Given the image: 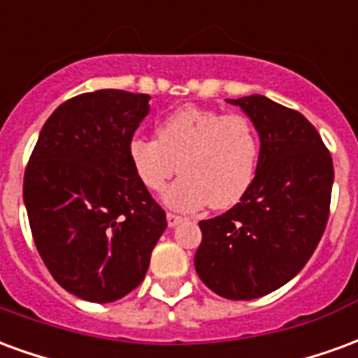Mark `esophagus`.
<instances>
[{"label":"esophagus","instance_id":"obj_1","mask_svg":"<svg viewBox=\"0 0 358 358\" xmlns=\"http://www.w3.org/2000/svg\"><path fill=\"white\" fill-rule=\"evenodd\" d=\"M182 220H184V218L180 217V215H174V213H166V222H169V226H171V228L178 226Z\"/></svg>","mask_w":358,"mask_h":358}]
</instances>
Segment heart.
<instances>
[{"label":"heart","instance_id":"1","mask_svg":"<svg viewBox=\"0 0 358 358\" xmlns=\"http://www.w3.org/2000/svg\"><path fill=\"white\" fill-rule=\"evenodd\" d=\"M261 140L253 120L241 113L180 107L157 124V140L132 138L128 157L143 187L164 194L174 209L192 210L209 203L224 210L241 201L253 184Z\"/></svg>","mask_w":358,"mask_h":358}]
</instances>
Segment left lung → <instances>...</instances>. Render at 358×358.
I'll return each mask as SVG.
<instances>
[{
    "mask_svg": "<svg viewBox=\"0 0 358 358\" xmlns=\"http://www.w3.org/2000/svg\"><path fill=\"white\" fill-rule=\"evenodd\" d=\"M230 103L257 126L261 153L241 201L199 222L195 270L220 297L249 301L282 287L315 253L330 217L334 163L299 110L264 95Z\"/></svg>",
    "mask_w": 358,
    "mask_h": 358,
    "instance_id": "left-lung-1",
    "label": "left lung"
}]
</instances>
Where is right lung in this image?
<instances>
[{"label": "right lung", "mask_w": 358, "mask_h": 358, "mask_svg": "<svg viewBox=\"0 0 358 358\" xmlns=\"http://www.w3.org/2000/svg\"><path fill=\"white\" fill-rule=\"evenodd\" d=\"M148 101L124 90L71 97L28 159L22 195L36 249L55 282L84 301L110 303L136 289L166 228L128 157Z\"/></svg>", "instance_id": "1"}]
</instances>
